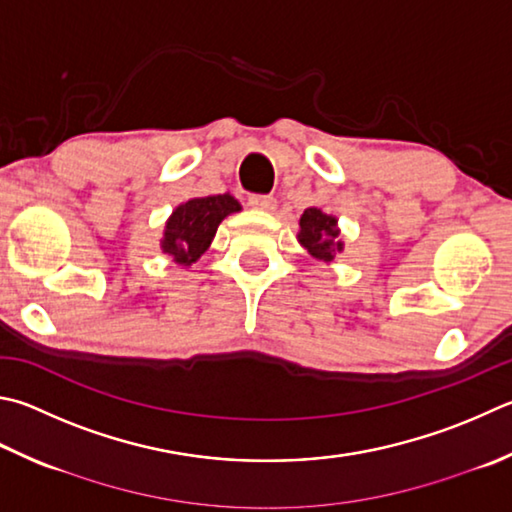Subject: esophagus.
I'll return each mask as SVG.
<instances>
[{"label": "esophagus", "mask_w": 512, "mask_h": 512, "mask_svg": "<svg viewBox=\"0 0 512 512\" xmlns=\"http://www.w3.org/2000/svg\"><path fill=\"white\" fill-rule=\"evenodd\" d=\"M248 206L255 208V210L271 212V210H275L277 201H275V197H271V194H250V197H248Z\"/></svg>", "instance_id": "esophagus-1"}]
</instances>
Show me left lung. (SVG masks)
Segmentation results:
<instances>
[{"label":"left lung","mask_w":512,"mask_h":512,"mask_svg":"<svg viewBox=\"0 0 512 512\" xmlns=\"http://www.w3.org/2000/svg\"><path fill=\"white\" fill-rule=\"evenodd\" d=\"M338 219L324 215L320 208H306L300 217V244L309 250L315 259L333 262L336 253H342L345 244L338 239Z\"/></svg>","instance_id":"1"}]
</instances>
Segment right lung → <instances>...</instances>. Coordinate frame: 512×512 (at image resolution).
Here are the masks:
<instances>
[{
	"label": "right lung",
	"mask_w": 512,
	"mask_h": 512,
	"mask_svg": "<svg viewBox=\"0 0 512 512\" xmlns=\"http://www.w3.org/2000/svg\"><path fill=\"white\" fill-rule=\"evenodd\" d=\"M239 210V201L230 194H215V197H199L181 203L165 224L161 239L163 253L172 255L176 264L192 266L212 244L221 221Z\"/></svg>",
	"instance_id": "1"
}]
</instances>
